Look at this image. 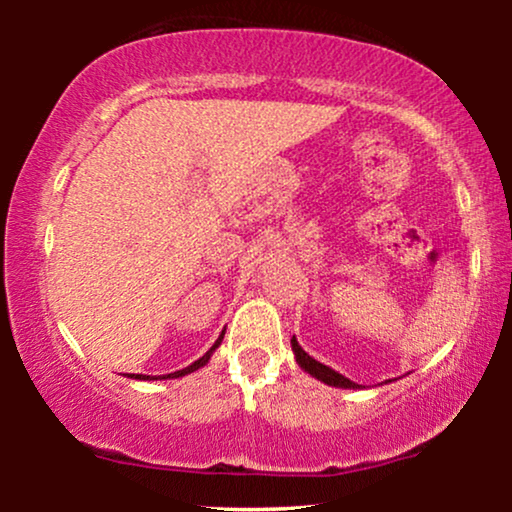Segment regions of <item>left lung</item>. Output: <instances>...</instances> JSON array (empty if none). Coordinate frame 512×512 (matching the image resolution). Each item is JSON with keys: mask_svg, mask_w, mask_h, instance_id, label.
<instances>
[{"mask_svg": "<svg viewBox=\"0 0 512 512\" xmlns=\"http://www.w3.org/2000/svg\"><path fill=\"white\" fill-rule=\"evenodd\" d=\"M291 347H293V354H296L298 366L303 368L305 373H310L312 377H317V380L328 384V387H340V389H356V387H359V384H356V382L347 380L345 375L335 373L333 368H328V366H324V363H319L317 359H312V356L307 354L305 349L298 345L296 335H293V338H291Z\"/></svg>", "mask_w": 512, "mask_h": 512, "instance_id": "obj_1", "label": "left lung"}]
</instances>
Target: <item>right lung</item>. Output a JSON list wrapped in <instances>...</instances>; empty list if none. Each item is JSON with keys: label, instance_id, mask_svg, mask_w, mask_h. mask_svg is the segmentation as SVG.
<instances>
[{"label": "right lung", "instance_id": "right-lung-1", "mask_svg": "<svg viewBox=\"0 0 512 512\" xmlns=\"http://www.w3.org/2000/svg\"><path fill=\"white\" fill-rule=\"evenodd\" d=\"M221 340H223V333L219 335V340H216L214 345L207 349V354H205V356H200V359H198V361H193L191 366H186V368H181V370H174V373H170V375H163V377H160V375H158V377H151V375H128V377H132V380H170V377L174 380V377H184V375H188V373H193V370H198V368H202V366H207V361L212 359L214 349L221 345Z\"/></svg>", "mask_w": 512, "mask_h": 512}]
</instances>
